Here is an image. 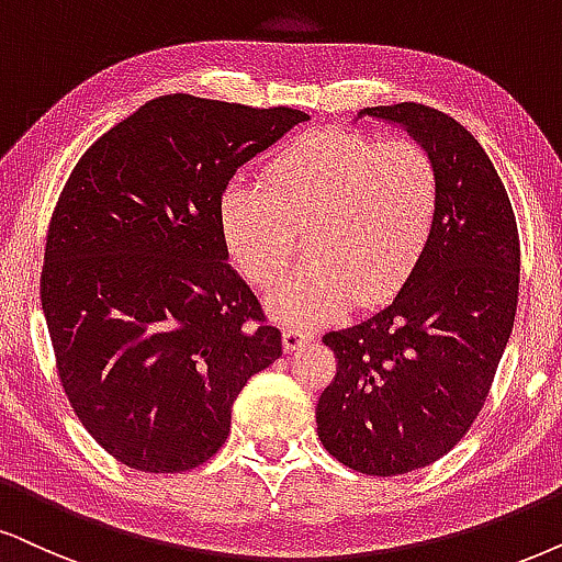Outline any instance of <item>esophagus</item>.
Masks as SVG:
<instances>
[{"instance_id": "esophagus-1", "label": "esophagus", "mask_w": 562, "mask_h": 562, "mask_svg": "<svg viewBox=\"0 0 562 562\" xmlns=\"http://www.w3.org/2000/svg\"><path fill=\"white\" fill-rule=\"evenodd\" d=\"M311 339H314V331L303 329V326L288 324L285 329H282V345H285V352H295L297 347L311 342Z\"/></svg>"}]
</instances>
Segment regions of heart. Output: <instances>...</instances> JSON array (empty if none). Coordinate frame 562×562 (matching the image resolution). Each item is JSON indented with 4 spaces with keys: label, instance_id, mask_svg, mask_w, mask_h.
Segmentation results:
<instances>
[{
    "label": "heart",
    "instance_id": "obj_1",
    "mask_svg": "<svg viewBox=\"0 0 562 562\" xmlns=\"http://www.w3.org/2000/svg\"><path fill=\"white\" fill-rule=\"evenodd\" d=\"M440 173L412 139L322 130L290 142L265 168V187L236 176L220 191L225 251L254 288L277 285L305 233L308 265L272 295L290 322L322 324L350 305L400 293L428 248Z\"/></svg>",
    "mask_w": 562,
    "mask_h": 562
}]
</instances>
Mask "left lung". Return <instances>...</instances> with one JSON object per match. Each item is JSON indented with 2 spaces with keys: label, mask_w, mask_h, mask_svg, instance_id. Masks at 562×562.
<instances>
[{
  "label": "left lung",
  "mask_w": 562,
  "mask_h": 562,
  "mask_svg": "<svg viewBox=\"0 0 562 562\" xmlns=\"http://www.w3.org/2000/svg\"><path fill=\"white\" fill-rule=\"evenodd\" d=\"M363 113L423 142L440 210L400 295L324 334L337 373L318 396L316 430L350 470L396 477L446 457L477 420L514 329L521 244L498 170L457 119L423 103Z\"/></svg>",
  "instance_id": "obj_1"
}]
</instances>
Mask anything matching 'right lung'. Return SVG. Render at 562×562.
I'll use <instances>...</instances> for the list:
<instances>
[{"mask_svg":"<svg viewBox=\"0 0 562 562\" xmlns=\"http://www.w3.org/2000/svg\"><path fill=\"white\" fill-rule=\"evenodd\" d=\"M308 113L155 98L77 160L46 233L41 303L56 371L95 443L130 470L215 457L231 407L282 355L220 238V191Z\"/></svg>","mask_w":562,"mask_h":562,"instance_id":"right-lung-1","label":"right lung"}]
</instances>
